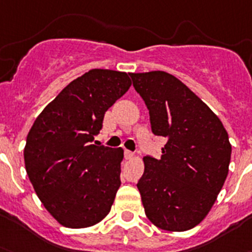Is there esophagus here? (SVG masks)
<instances>
[{
  "label": "esophagus",
  "instance_id": "1",
  "mask_svg": "<svg viewBox=\"0 0 252 252\" xmlns=\"http://www.w3.org/2000/svg\"><path fill=\"white\" fill-rule=\"evenodd\" d=\"M124 156H126V159H130V158H133V156H134V153L130 152V151H128V150H126V152H124Z\"/></svg>",
  "mask_w": 252,
  "mask_h": 252
}]
</instances>
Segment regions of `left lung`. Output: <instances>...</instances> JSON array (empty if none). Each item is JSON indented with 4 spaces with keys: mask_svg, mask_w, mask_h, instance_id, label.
<instances>
[{
    "mask_svg": "<svg viewBox=\"0 0 252 252\" xmlns=\"http://www.w3.org/2000/svg\"><path fill=\"white\" fill-rule=\"evenodd\" d=\"M150 110L162 156L143 158L137 188L148 220L165 231L191 229L213 207L228 175L232 147L220 118L180 80L163 71L130 73Z\"/></svg>",
    "mask_w": 252,
    "mask_h": 252,
    "instance_id": "1",
    "label": "left lung"
}]
</instances>
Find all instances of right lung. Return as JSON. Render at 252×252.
I'll return each mask as SVG.
<instances>
[{"instance_id":"add662e5","label":"right lung","mask_w":252,"mask_h":252,"mask_svg":"<svg viewBox=\"0 0 252 252\" xmlns=\"http://www.w3.org/2000/svg\"><path fill=\"white\" fill-rule=\"evenodd\" d=\"M130 85L126 72L91 69L67 85L29 130L26 174L45 209L62 226L86 228L110 212L124 151L93 141L105 111Z\"/></svg>"}]
</instances>
